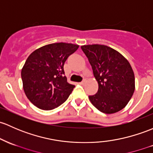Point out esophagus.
I'll use <instances>...</instances> for the list:
<instances>
[{
  "instance_id": "1",
  "label": "esophagus",
  "mask_w": 153,
  "mask_h": 153,
  "mask_svg": "<svg viewBox=\"0 0 153 153\" xmlns=\"http://www.w3.org/2000/svg\"><path fill=\"white\" fill-rule=\"evenodd\" d=\"M86 79H83V81H81V83H81V84L83 85V84H84V83H86Z\"/></svg>"
}]
</instances>
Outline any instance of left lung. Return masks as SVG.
<instances>
[{
	"label": "left lung",
	"instance_id": "obj_1",
	"mask_svg": "<svg viewBox=\"0 0 153 153\" xmlns=\"http://www.w3.org/2000/svg\"><path fill=\"white\" fill-rule=\"evenodd\" d=\"M98 83L97 94L89 96L102 113L114 114L124 108L135 90V77L129 62L118 51L103 45L81 46Z\"/></svg>",
	"mask_w": 153,
	"mask_h": 153
}]
</instances>
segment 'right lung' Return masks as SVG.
Returning <instances> with one entry per match:
<instances>
[{"mask_svg": "<svg viewBox=\"0 0 153 153\" xmlns=\"http://www.w3.org/2000/svg\"><path fill=\"white\" fill-rule=\"evenodd\" d=\"M79 45L71 43H53L30 54L21 71L25 94L42 110L56 108L67 100L75 86L64 75V62Z\"/></svg>", "mask_w": 153, "mask_h": 153, "instance_id": "add662e5", "label": "right lung"}]
</instances>
